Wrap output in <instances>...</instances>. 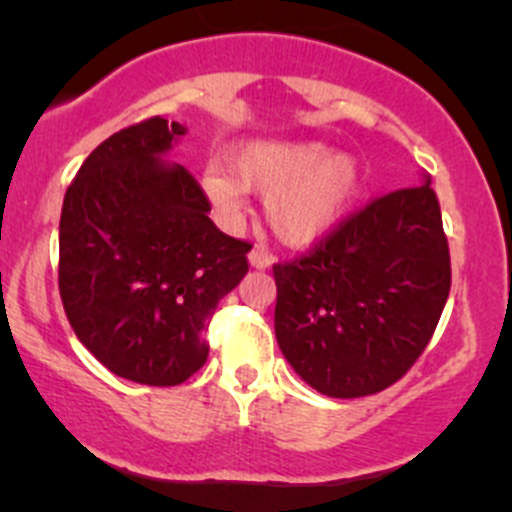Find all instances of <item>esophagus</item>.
I'll list each match as a JSON object with an SVG mask.
<instances>
[{
    "label": "esophagus",
    "mask_w": 512,
    "mask_h": 512,
    "mask_svg": "<svg viewBox=\"0 0 512 512\" xmlns=\"http://www.w3.org/2000/svg\"><path fill=\"white\" fill-rule=\"evenodd\" d=\"M272 262H275V257L270 255V252L265 250V247H260V245H255L250 250V265L255 267V270H265V267H270Z\"/></svg>",
    "instance_id": "esophagus-1"
}]
</instances>
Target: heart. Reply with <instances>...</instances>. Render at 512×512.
Listing matches in <instances>:
<instances>
[{"instance_id": "heart-1", "label": "heart", "mask_w": 512, "mask_h": 512, "mask_svg": "<svg viewBox=\"0 0 512 512\" xmlns=\"http://www.w3.org/2000/svg\"><path fill=\"white\" fill-rule=\"evenodd\" d=\"M227 170L203 180L210 205L225 223L245 210L247 190L265 195V220L285 245L307 247L334 230L361 185L359 163L314 141H257L232 153Z\"/></svg>"}]
</instances>
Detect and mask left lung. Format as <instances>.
Wrapping results in <instances>:
<instances>
[{
    "instance_id": "obj_1",
    "label": "left lung",
    "mask_w": 512,
    "mask_h": 512,
    "mask_svg": "<svg viewBox=\"0 0 512 512\" xmlns=\"http://www.w3.org/2000/svg\"><path fill=\"white\" fill-rule=\"evenodd\" d=\"M272 272L277 344L292 369L332 399L389 389L428 347L451 292L431 178L376 195Z\"/></svg>"
}]
</instances>
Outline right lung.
Segmentation results:
<instances>
[{
	"label": "right lung",
	"mask_w": 512,
	"mask_h": 512,
	"mask_svg": "<svg viewBox=\"0 0 512 512\" xmlns=\"http://www.w3.org/2000/svg\"><path fill=\"white\" fill-rule=\"evenodd\" d=\"M183 133L160 116L121 128L84 160L61 208L69 324L108 371L148 386H178L205 364V327L250 270V242L220 232L193 173L158 158Z\"/></svg>",
	"instance_id": "add662e5"
}]
</instances>
